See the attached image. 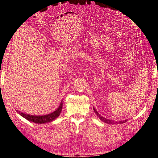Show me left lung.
<instances>
[{
  "label": "left lung",
  "instance_id": "obj_1",
  "mask_svg": "<svg viewBox=\"0 0 158 158\" xmlns=\"http://www.w3.org/2000/svg\"><path fill=\"white\" fill-rule=\"evenodd\" d=\"M93 109H94V112L95 113V114H97V116L100 118V120L104 122V123H107V124H110V125H113V124H114V123H119V124H123V123H126V122H127V120L120 121H118V122H114V121H112V120H110V119H107V118H105V117H102L100 114H99V113L96 111V110H95V109L94 107Z\"/></svg>",
  "mask_w": 158,
  "mask_h": 158
}]
</instances>
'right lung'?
Returning a JSON list of instances; mask_svg holds the SVG:
<instances>
[{
    "mask_svg": "<svg viewBox=\"0 0 158 158\" xmlns=\"http://www.w3.org/2000/svg\"><path fill=\"white\" fill-rule=\"evenodd\" d=\"M63 109V102H61L59 107L57 108L55 111L52 112L49 114H45V115H31L30 114L23 113L22 112L19 111L18 110H16L18 113L20 114L22 117L27 119V121H31L32 123H35L37 124H44L47 123H50L52 121H54L55 118L58 117Z\"/></svg>",
    "mask_w": 158,
    "mask_h": 158,
    "instance_id": "1",
    "label": "right lung"
}]
</instances>
